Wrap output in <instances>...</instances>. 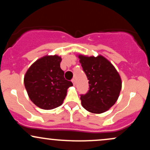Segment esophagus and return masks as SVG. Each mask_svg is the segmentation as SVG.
<instances>
[{"label": "esophagus", "mask_w": 150, "mask_h": 150, "mask_svg": "<svg viewBox=\"0 0 150 150\" xmlns=\"http://www.w3.org/2000/svg\"><path fill=\"white\" fill-rule=\"evenodd\" d=\"M72 82L73 83V85H75V79H73V80H72Z\"/></svg>", "instance_id": "obj_1"}]
</instances>
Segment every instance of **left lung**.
Segmentation results:
<instances>
[{"instance_id": "left-lung-1", "label": "left lung", "mask_w": 150, "mask_h": 150, "mask_svg": "<svg viewBox=\"0 0 150 150\" xmlns=\"http://www.w3.org/2000/svg\"><path fill=\"white\" fill-rule=\"evenodd\" d=\"M83 70L89 80V89L81 95L82 106L89 112L101 113L111 108L119 97L122 81L119 73L108 59L78 55Z\"/></svg>"}]
</instances>
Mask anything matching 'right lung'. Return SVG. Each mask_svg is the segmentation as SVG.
<instances>
[{
	"mask_svg": "<svg viewBox=\"0 0 150 150\" xmlns=\"http://www.w3.org/2000/svg\"><path fill=\"white\" fill-rule=\"evenodd\" d=\"M62 58L57 55L45 56L37 60L26 72L24 83L31 101L45 110L63 104L67 90L73 86L64 78L60 67Z\"/></svg>",
	"mask_w": 150,
	"mask_h": 150,
	"instance_id": "obj_1",
	"label": "right lung"
}]
</instances>
